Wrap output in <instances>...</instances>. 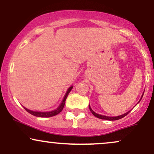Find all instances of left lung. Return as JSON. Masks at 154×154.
Here are the masks:
<instances>
[{"label":"left lung","instance_id":"8db88e82","mask_svg":"<svg viewBox=\"0 0 154 154\" xmlns=\"http://www.w3.org/2000/svg\"><path fill=\"white\" fill-rule=\"evenodd\" d=\"M143 95H142V97H143ZM89 109H90V110H91V111L92 112V114H93V115H94L95 116H96V117L99 118V119H106V120H109V121H114V120H118V119H122V118L125 117V116L128 115V114H129V113H130V111H128V112L125 113V114H122V115H121V116H113V117H111V116H103V115H100V114H96V113H95L94 111H93V110H92V109L91 108V106H90V105H89Z\"/></svg>","mask_w":154,"mask_h":154}]
</instances>
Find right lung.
Here are the masks:
<instances>
[{
  "label": "right lung",
  "instance_id": "obj_1",
  "mask_svg": "<svg viewBox=\"0 0 154 154\" xmlns=\"http://www.w3.org/2000/svg\"><path fill=\"white\" fill-rule=\"evenodd\" d=\"M72 88H73V87L71 86V87H70L68 90H67L66 94H65L64 98H63L62 101H61V104H60L59 106H58L57 109H54V110L51 111H47V112H40V111H33L29 110V109H26V108H24V109H25V110L27 111V112H29V114H31L32 115L38 116V117H51V116H54L57 115L58 114H59V113L63 110V106H64L65 101H66L67 96H68L69 92L71 91Z\"/></svg>",
  "mask_w": 154,
  "mask_h": 154
}]
</instances>
